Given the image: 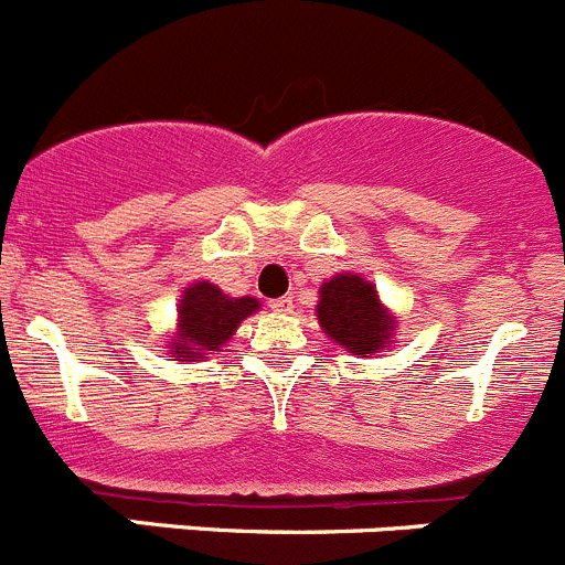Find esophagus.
Here are the masks:
<instances>
[{"mask_svg": "<svg viewBox=\"0 0 565 565\" xmlns=\"http://www.w3.org/2000/svg\"><path fill=\"white\" fill-rule=\"evenodd\" d=\"M294 308V297H279L271 302V310H277V313H291Z\"/></svg>", "mask_w": 565, "mask_h": 565, "instance_id": "obj_1", "label": "esophagus"}]
</instances>
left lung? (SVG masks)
I'll use <instances>...</instances> for the list:
<instances>
[{
    "label": "left lung",
    "mask_w": 565,
    "mask_h": 565,
    "mask_svg": "<svg viewBox=\"0 0 565 565\" xmlns=\"http://www.w3.org/2000/svg\"><path fill=\"white\" fill-rule=\"evenodd\" d=\"M316 319L335 347L360 358H372L396 343L399 327V316L385 308L377 286L358 271H341L321 282Z\"/></svg>",
    "instance_id": "1"
}]
</instances>
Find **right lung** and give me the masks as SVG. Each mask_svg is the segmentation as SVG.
I'll use <instances>...</instances> for the list:
<instances>
[{"label":"right lung","mask_w":565,"mask_h":565,"mask_svg":"<svg viewBox=\"0 0 565 565\" xmlns=\"http://www.w3.org/2000/svg\"><path fill=\"white\" fill-rule=\"evenodd\" d=\"M260 310L255 297H230L211 279H193L177 305V324L166 335V354L174 360H202L222 352L244 319Z\"/></svg>","instance_id":"right-lung-1"}]
</instances>
